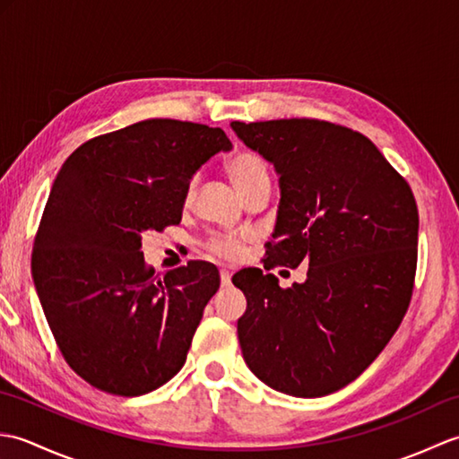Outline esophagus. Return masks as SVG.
I'll return each instance as SVG.
<instances>
[{
    "label": "esophagus",
    "instance_id": "esophagus-1",
    "mask_svg": "<svg viewBox=\"0 0 459 459\" xmlns=\"http://www.w3.org/2000/svg\"><path fill=\"white\" fill-rule=\"evenodd\" d=\"M230 278H232V272L227 270V268H222L221 270V284L222 286H230Z\"/></svg>",
    "mask_w": 459,
    "mask_h": 459
}]
</instances>
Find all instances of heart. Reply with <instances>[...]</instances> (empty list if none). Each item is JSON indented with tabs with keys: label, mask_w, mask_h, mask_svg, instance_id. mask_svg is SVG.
<instances>
[{
	"label": "heart",
	"mask_w": 459,
	"mask_h": 459,
	"mask_svg": "<svg viewBox=\"0 0 459 459\" xmlns=\"http://www.w3.org/2000/svg\"><path fill=\"white\" fill-rule=\"evenodd\" d=\"M227 171L230 175L232 183L237 185L240 195H245L252 185L268 179V168L266 161L260 158L258 153L242 150L232 155L227 163ZM195 197V179L187 183V189H185V204H191ZM207 248L212 252L214 256L227 258V260H238L242 256V238L237 235H217L209 238Z\"/></svg>",
	"instance_id": "obj_1"
}]
</instances>
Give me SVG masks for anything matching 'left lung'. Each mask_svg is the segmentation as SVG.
Here are the masks:
<instances>
[{
	"instance_id": "obj_1",
	"label": "left lung",
	"mask_w": 459,
	"mask_h": 459,
	"mask_svg": "<svg viewBox=\"0 0 459 459\" xmlns=\"http://www.w3.org/2000/svg\"><path fill=\"white\" fill-rule=\"evenodd\" d=\"M250 150L274 163L280 204L264 268H298L304 284L240 270L238 341L248 368L299 398L347 386L401 325L412 298L418 209L411 185L377 145L345 126L291 118L232 122Z\"/></svg>"
}]
</instances>
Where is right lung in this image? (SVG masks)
<instances>
[{
    "label": "right lung",
    "instance_id": "obj_1",
    "mask_svg": "<svg viewBox=\"0 0 459 459\" xmlns=\"http://www.w3.org/2000/svg\"><path fill=\"white\" fill-rule=\"evenodd\" d=\"M230 148L221 128L153 118L84 142L56 173L31 272L56 345L86 383L140 396L185 365L219 270L191 260L155 276L142 232L179 224L195 171Z\"/></svg>",
    "mask_w": 459,
    "mask_h": 459
}]
</instances>
